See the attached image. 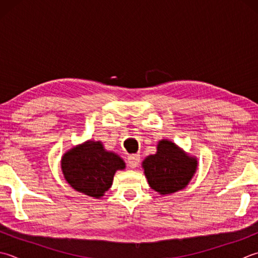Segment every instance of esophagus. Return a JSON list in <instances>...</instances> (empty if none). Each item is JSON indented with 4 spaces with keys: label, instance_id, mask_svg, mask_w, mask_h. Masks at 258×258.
Listing matches in <instances>:
<instances>
[{
    "label": "esophagus",
    "instance_id": "esophagus-1",
    "mask_svg": "<svg viewBox=\"0 0 258 258\" xmlns=\"http://www.w3.org/2000/svg\"><path fill=\"white\" fill-rule=\"evenodd\" d=\"M140 160H141L140 154H132V155H130L128 158H127V163H128V165L131 166V168L134 169V168H136V166L139 165Z\"/></svg>",
    "mask_w": 258,
    "mask_h": 258
}]
</instances>
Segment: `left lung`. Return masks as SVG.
I'll list each match as a JSON object with an SVG mask.
<instances>
[{"label":"left lung","instance_id":"obj_1","mask_svg":"<svg viewBox=\"0 0 258 258\" xmlns=\"http://www.w3.org/2000/svg\"><path fill=\"white\" fill-rule=\"evenodd\" d=\"M148 183L161 196L184 189L198 170V159L183 151L170 140H161L156 153L142 162Z\"/></svg>","mask_w":258,"mask_h":258}]
</instances>
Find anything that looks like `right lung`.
Masks as SVG:
<instances>
[{"instance_id": "obj_1", "label": "right lung", "mask_w": 258, "mask_h": 258, "mask_svg": "<svg viewBox=\"0 0 258 258\" xmlns=\"http://www.w3.org/2000/svg\"><path fill=\"white\" fill-rule=\"evenodd\" d=\"M61 172L67 183L78 192L100 199L113 184L116 171L126 168L120 156L107 151L100 141L88 140L66 152Z\"/></svg>"}]
</instances>
